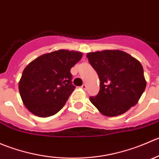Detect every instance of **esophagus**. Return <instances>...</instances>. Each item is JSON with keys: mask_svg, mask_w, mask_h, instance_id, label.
<instances>
[{"mask_svg": "<svg viewBox=\"0 0 159 159\" xmlns=\"http://www.w3.org/2000/svg\"><path fill=\"white\" fill-rule=\"evenodd\" d=\"M81 89L86 90L87 89V85H86V84H82V85H81Z\"/></svg>", "mask_w": 159, "mask_h": 159, "instance_id": "esophagus-1", "label": "esophagus"}]
</instances>
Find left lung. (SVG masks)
I'll use <instances>...</instances> for the list:
<instances>
[{"instance_id": "8db88e82", "label": "left lung", "mask_w": 159, "mask_h": 159, "mask_svg": "<svg viewBox=\"0 0 159 159\" xmlns=\"http://www.w3.org/2000/svg\"><path fill=\"white\" fill-rule=\"evenodd\" d=\"M87 57L100 79V90L90 101L102 115L118 116L138 103L146 81L137 59L119 50L88 53Z\"/></svg>"}]
</instances>
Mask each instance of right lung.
<instances>
[{"label": "right lung", "instance_id": "add662e5", "mask_svg": "<svg viewBox=\"0 0 159 159\" xmlns=\"http://www.w3.org/2000/svg\"><path fill=\"white\" fill-rule=\"evenodd\" d=\"M81 57L78 51L58 50L40 56L25 68L19 91L32 114L46 118L63 108L75 89L70 68Z\"/></svg>", "mask_w": 159, "mask_h": 159}]
</instances>
